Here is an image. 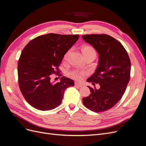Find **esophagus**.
I'll return each instance as SVG.
<instances>
[{"mask_svg":"<svg viewBox=\"0 0 146 146\" xmlns=\"http://www.w3.org/2000/svg\"><path fill=\"white\" fill-rule=\"evenodd\" d=\"M74 86H76V87H82V84H78V83H77V82H75Z\"/></svg>","mask_w":146,"mask_h":146,"instance_id":"obj_1","label":"esophagus"}]
</instances>
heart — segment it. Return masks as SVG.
Returning <instances> with one entry per match:
<instances>
[{"mask_svg":"<svg viewBox=\"0 0 146 146\" xmlns=\"http://www.w3.org/2000/svg\"><path fill=\"white\" fill-rule=\"evenodd\" d=\"M70 49L68 50V51L66 52V54L64 55V58H63V60L64 61H66L68 58V56L70 54ZM82 52H83L84 55L85 56L87 55H94L96 56V51L95 49L91 46H88V45H85L84 46L82 47ZM89 73L87 71L85 70H75L72 71L68 73L69 76H70L73 79L77 80V81H82L83 80L84 78L86 76L88 75Z\"/></svg>","mask_w":146,"mask_h":146,"instance_id":"1","label":"heart"}]
</instances>
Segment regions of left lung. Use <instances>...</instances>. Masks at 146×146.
Listing matches in <instances>:
<instances>
[{
    "label": "left lung",
    "instance_id": "obj_1",
    "mask_svg": "<svg viewBox=\"0 0 146 146\" xmlns=\"http://www.w3.org/2000/svg\"><path fill=\"white\" fill-rule=\"evenodd\" d=\"M82 38L99 54L96 70L87 81L100 86L99 90L88 86L91 94L82 101L91 111H105L112 108L125 93L130 79V59L122 44L109 35H85Z\"/></svg>",
    "mask_w": 146,
    "mask_h": 146
}]
</instances>
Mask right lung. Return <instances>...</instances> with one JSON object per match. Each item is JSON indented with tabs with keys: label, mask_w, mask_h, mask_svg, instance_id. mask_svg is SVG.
Instances as JSON below:
<instances>
[{
	"label": "right lung",
	"mask_w": 146,
	"mask_h": 146,
	"mask_svg": "<svg viewBox=\"0 0 146 146\" xmlns=\"http://www.w3.org/2000/svg\"><path fill=\"white\" fill-rule=\"evenodd\" d=\"M78 35L49 33L37 36L24 47L18 63V85L24 98L35 109L50 110L61 103L64 91L74 85L62 76L50 81L52 74L60 71L64 55L79 39Z\"/></svg>",
	"instance_id": "obj_1"
}]
</instances>
